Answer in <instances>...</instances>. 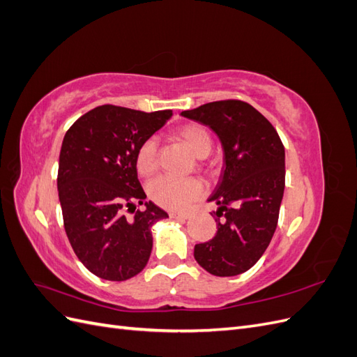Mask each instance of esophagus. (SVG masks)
<instances>
[{
  "instance_id": "esophagus-1",
  "label": "esophagus",
  "mask_w": 357,
  "mask_h": 357,
  "mask_svg": "<svg viewBox=\"0 0 357 357\" xmlns=\"http://www.w3.org/2000/svg\"><path fill=\"white\" fill-rule=\"evenodd\" d=\"M169 218L172 219H180V220H186L189 219V213H177V211H171Z\"/></svg>"
}]
</instances>
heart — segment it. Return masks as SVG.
Instances as JSON below:
<instances>
[{
  "label": "heart",
  "instance_id": "1",
  "mask_svg": "<svg viewBox=\"0 0 357 357\" xmlns=\"http://www.w3.org/2000/svg\"><path fill=\"white\" fill-rule=\"evenodd\" d=\"M177 137L185 142L193 153L199 158L207 156L213 142L210 132L199 123H186L176 131ZM137 171L143 177L153 176L159 168V144L155 137H149L139 144L135 155ZM149 197L158 205L168 210H183L190 202L204 195V181L198 177L178 178L160 176L149 183Z\"/></svg>",
  "mask_w": 357,
  "mask_h": 357
}]
</instances>
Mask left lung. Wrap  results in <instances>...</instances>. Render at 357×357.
Masks as SVG:
<instances>
[{"mask_svg": "<svg viewBox=\"0 0 357 357\" xmlns=\"http://www.w3.org/2000/svg\"><path fill=\"white\" fill-rule=\"evenodd\" d=\"M181 114L208 125L225 152L220 180L208 199L219 205L218 232L197 244L193 256L213 275H238L261 259L275 232L286 178L284 146L271 122L240 100L214 101Z\"/></svg>", "mask_w": 357, "mask_h": 357, "instance_id": "1", "label": "left lung"}]
</instances>
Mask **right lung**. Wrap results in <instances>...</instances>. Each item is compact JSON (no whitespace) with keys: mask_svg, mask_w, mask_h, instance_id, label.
<instances>
[{"mask_svg":"<svg viewBox=\"0 0 357 357\" xmlns=\"http://www.w3.org/2000/svg\"><path fill=\"white\" fill-rule=\"evenodd\" d=\"M171 116L105 104L79 117L63 137L58 168L63 228L75 256L96 277L123 282L149 262L150 228L168 214L146 201L135 155ZM126 208L132 218L124 215Z\"/></svg>","mask_w":357,"mask_h":357,"instance_id":"right-lung-1","label":"right lung"}]
</instances>
